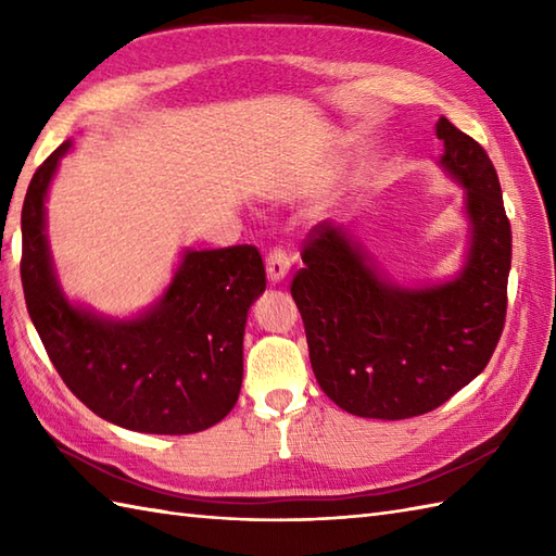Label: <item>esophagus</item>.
<instances>
[{"label": "esophagus", "mask_w": 556, "mask_h": 556, "mask_svg": "<svg viewBox=\"0 0 556 556\" xmlns=\"http://www.w3.org/2000/svg\"><path fill=\"white\" fill-rule=\"evenodd\" d=\"M265 265H267V277L271 281H285V277L289 275V269H291V257L287 253V248L279 245V243L271 245Z\"/></svg>", "instance_id": "esophagus-1"}]
</instances>
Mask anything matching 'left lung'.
I'll use <instances>...</instances> for the list:
<instances>
[{
	"mask_svg": "<svg viewBox=\"0 0 556 556\" xmlns=\"http://www.w3.org/2000/svg\"><path fill=\"white\" fill-rule=\"evenodd\" d=\"M444 169L466 186L473 243L464 271L440 287L399 289L365 263L332 222L303 241L291 296L323 392L353 416L404 420L434 410L485 370L506 320L511 224L478 140L442 119Z\"/></svg>",
	"mask_w": 556,
	"mask_h": 556,
	"instance_id": "1",
	"label": "left lung"
}]
</instances>
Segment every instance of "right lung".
<instances>
[{"label": "right lung", "instance_id": "add662e5", "mask_svg": "<svg viewBox=\"0 0 556 556\" xmlns=\"http://www.w3.org/2000/svg\"><path fill=\"white\" fill-rule=\"evenodd\" d=\"M68 148L33 174L21 212V281L47 356L71 392L114 425L152 434L212 428L241 392L245 315L267 285L263 255L248 243L188 251L157 308L131 323L74 308L45 241V193Z\"/></svg>", "mask_w": 556, "mask_h": 556}]
</instances>
